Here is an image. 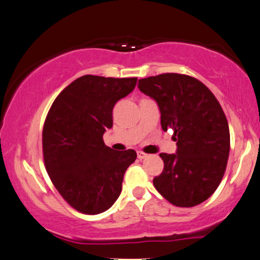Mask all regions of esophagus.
<instances>
[{
  "label": "esophagus",
  "instance_id": "esophagus-1",
  "mask_svg": "<svg viewBox=\"0 0 260 260\" xmlns=\"http://www.w3.org/2000/svg\"><path fill=\"white\" fill-rule=\"evenodd\" d=\"M137 156H138L139 160H143V158H145L148 155H146L145 152H143V151H138V152H137Z\"/></svg>",
  "mask_w": 260,
  "mask_h": 260
}]
</instances>
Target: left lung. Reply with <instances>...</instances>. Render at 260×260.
<instances>
[{
	"mask_svg": "<svg viewBox=\"0 0 260 260\" xmlns=\"http://www.w3.org/2000/svg\"><path fill=\"white\" fill-rule=\"evenodd\" d=\"M157 103L162 129H173L176 154H160L164 171L154 186L172 205L193 207L219 186L230 151L228 120L213 93L187 75L161 74L139 80Z\"/></svg>",
	"mask_w": 260,
	"mask_h": 260,
	"instance_id": "obj_1",
	"label": "left lung"
}]
</instances>
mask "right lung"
I'll list each match as a JSON object with an SVG mask.
<instances>
[{"instance_id":"obj_1","label":"right lung","mask_w":260,"mask_h":260,"mask_svg":"<svg viewBox=\"0 0 260 260\" xmlns=\"http://www.w3.org/2000/svg\"><path fill=\"white\" fill-rule=\"evenodd\" d=\"M137 77L84 75L55 98L42 132L43 160L55 189L71 207L99 214L122 191L124 172L137 158L132 149L115 151L103 134L112 127V109L134 89Z\"/></svg>"}]
</instances>
